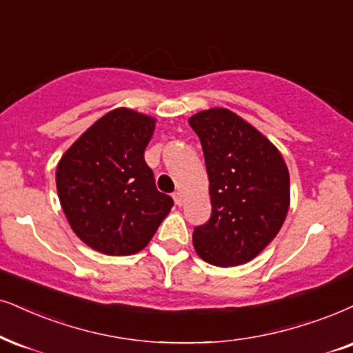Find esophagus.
Here are the masks:
<instances>
[{
    "mask_svg": "<svg viewBox=\"0 0 353 353\" xmlns=\"http://www.w3.org/2000/svg\"><path fill=\"white\" fill-rule=\"evenodd\" d=\"M172 199H174V202H176L177 207H181V205H182V194H181L179 190L174 192V194H172Z\"/></svg>",
    "mask_w": 353,
    "mask_h": 353,
    "instance_id": "1",
    "label": "esophagus"
}]
</instances>
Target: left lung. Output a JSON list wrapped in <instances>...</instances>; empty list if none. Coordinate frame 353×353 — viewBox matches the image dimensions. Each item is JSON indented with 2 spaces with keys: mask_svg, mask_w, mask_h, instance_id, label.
I'll return each instance as SVG.
<instances>
[{
  "mask_svg": "<svg viewBox=\"0 0 353 353\" xmlns=\"http://www.w3.org/2000/svg\"><path fill=\"white\" fill-rule=\"evenodd\" d=\"M210 181L212 215L192 241L205 262L246 264L282 228L290 205V174L282 154L251 123L228 109L192 115Z\"/></svg>",
  "mask_w": 353,
  "mask_h": 353,
  "instance_id": "1",
  "label": "left lung"
}]
</instances>
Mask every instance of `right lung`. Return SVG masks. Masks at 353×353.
I'll return each mask as SVG.
<instances>
[{"label":"right lung","instance_id":"add662e5","mask_svg":"<svg viewBox=\"0 0 353 353\" xmlns=\"http://www.w3.org/2000/svg\"><path fill=\"white\" fill-rule=\"evenodd\" d=\"M153 117L115 109L97 120L61 156L57 190L70 226L107 256L141 251L174 200L156 189L145 161Z\"/></svg>","mask_w":353,"mask_h":353}]
</instances>
